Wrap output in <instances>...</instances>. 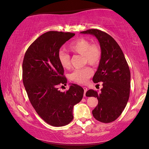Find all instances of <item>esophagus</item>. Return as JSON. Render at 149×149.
<instances>
[{"label": "esophagus", "instance_id": "1", "mask_svg": "<svg viewBox=\"0 0 149 149\" xmlns=\"http://www.w3.org/2000/svg\"><path fill=\"white\" fill-rule=\"evenodd\" d=\"M83 89H84V96H85V94H86V92L87 91V88H86V87L84 86Z\"/></svg>", "mask_w": 149, "mask_h": 149}]
</instances>
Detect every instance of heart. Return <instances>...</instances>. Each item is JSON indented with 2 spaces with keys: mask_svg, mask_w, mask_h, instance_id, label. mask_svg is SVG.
<instances>
[{
  "mask_svg": "<svg viewBox=\"0 0 149 149\" xmlns=\"http://www.w3.org/2000/svg\"><path fill=\"white\" fill-rule=\"evenodd\" d=\"M68 49L74 54L83 55L84 63H88L93 66L100 63L101 58V49L97 44L92 43L84 38H79L72 42L68 46ZM61 65L63 68L68 69L70 66V56L63 51H60L58 54ZM92 75V69L88 66L81 69H77L70 74V80L80 84L87 83Z\"/></svg>",
  "mask_w": 149,
  "mask_h": 149,
  "instance_id": "obj_1",
  "label": "heart"
}]
</instances>
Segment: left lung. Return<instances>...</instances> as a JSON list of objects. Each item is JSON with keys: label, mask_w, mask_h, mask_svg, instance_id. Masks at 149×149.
<instances>
[{"label": "left lung", "mask_w": 149, "mask_h": 149, "mask_svg": "<svg viewBox=\"0 0 149 149\" xmlns=\"http://www.w3.org/2000/svg\"><path fill=\"white\" fill-rule=\"evenodd\" d=\"M81 33L91 34L98 39L101 58L97 70L93 77L95 83L102 82L101 92L89 90L87 97H97L98 104L92 110L95 119L108 123L115 121L126 107L130 88V72L123 52L113 38L97 29H90Z\"/></svg>", "instance_id": "1"}]
</instances>
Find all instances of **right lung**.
Segmentation results:
<instances>
[{
	"label": "right lung",
	"mask_w": 149,
	"mask_h": 149,
	"mask_svg": "<svg viewBox=\"0 0 149 149\" xmlns=\"http://www.w3.org/2000/svg\"><path fill=\"white\" fill-rule=\"evenodd\" d=\"M74 36L70 32H46L29 46L23 59L22 81L29 100L38 115L54 127L70 123L73 108L83 97L84 90L78 84H72L65 92L58 88L67 83L58 59L59 49Z\"/></svg>",
	"instance_id": "obj_1"
}]
</instances>
